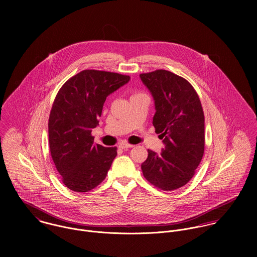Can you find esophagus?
Instances as JSON below:
<instances>
[{
	"mask_svg": "<svg viewBox=\"0 0 257 257\" xmlns=\"http://www.w3.org/2000/svg\"><path fill=\"white\" fill-rule=\"evenodd\" d=\"M134 147L133 145L127 144V143H125V142H122V143L119 144V148H121V149H126V148H131V147Z\"/></svg>",
	"mask_w": 257,
	"mask_h": 257,
	"instance_id": "esophagus-1",
	"label": "esophagus"
}]
</instances>
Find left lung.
Segmentation results:
<instances>
[{
	"instance_id": "obj_1",
	"label": "left lung",
	"mask_w": 257,
	"mask_h": 257,
	"mask_svg": "<svg viewBox=\"0 0 257 257\" xmlns=\"http://www.w3.org/2000/svg\"><path fill=\"white\" fill-rule=\"evenodd\" d=\"M154 99L152 123L165 147L148 151L142 164L145 178L163 191H173L194 176L205 150V116L200 98L183 77L159 69L140 75Z\"/></svg>"
}]
</instances>
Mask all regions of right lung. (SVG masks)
<instances>
[{
	"label": "right lung",
	"instance_id": "obj_1",
	"mask_svg": "<svg viewBox=\"0 0 257 257\" xmlns=\"http://www.w3.org/2000/svg\"><path fill=\"white\" fill-rule=\"evenodd\" d=\"M127 75L83 70L58 91L48 119L52 160L63 184L74 192H88L102 183L116 156V147L94 144L107 97L130 81Z\"/></svg>",
	"mask_w": 257,
	"mask_h": 257
}]
</instances>
